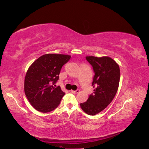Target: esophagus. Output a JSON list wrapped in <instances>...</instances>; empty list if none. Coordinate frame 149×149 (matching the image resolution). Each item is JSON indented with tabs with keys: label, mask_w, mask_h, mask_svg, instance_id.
I'll return each instance as SVG.
<instances>
[{
	"label": "esophagus",
	"mask_w": 149,
	"mask_h": 149,
	"mask_svg": "<svg viewBox=\"0 0 149 149\" xmlns=\"http://www.w3.org/2000/svg\"><path fill=\"white\" fill-rule=\"evenodd\" d=\"M71 93L73 94H78L79 92V89H76V91H73V90H71Z\"/></svg>",
	"instance_id": "1"
}]
</instances>
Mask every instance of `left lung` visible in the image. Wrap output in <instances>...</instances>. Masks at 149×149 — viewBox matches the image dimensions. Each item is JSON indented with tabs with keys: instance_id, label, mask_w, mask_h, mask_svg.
<instances>
[{
	"instance_id": "obj_1",
	"label": "left lung",
	"mask_w": 149,
	"mask_h": 149,
	"mask_svg": "<svg viewBox=\"0 0 149 149\" xmlns=\"http://www.w3.org/2000/svg\"><path fill=\"white\" fill-rule=\"evenodd\" d=\"M86 59L95 73L92 82L94 89L87 101L81 103L80 106L86 114L94 116L113 100L119 88L120 69L118 64L110 57L87 56Z\"/></svg>"
}]
</instances>
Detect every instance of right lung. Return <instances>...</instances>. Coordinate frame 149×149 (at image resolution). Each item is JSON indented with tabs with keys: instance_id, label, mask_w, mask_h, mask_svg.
I'll use <instances>...</instances> for the list:
<instances>
[{
	"instance_id": "right-lung-1",
	"label": "right lung",
	"mask_w": 149,
	"mask_h": 149,
	"mask_svg": "<svg viewBox=\"0 0 149 149\" xmlns=\"http://www.w3.org/2000/svg\"><path fill=\"white\" fill-rule=\"evenodd\" d=\"M70 55L45 54L39 57L26 72L24 91L30 104L40 112H49L59 106L65 93L56 87L62 66Z\"/></svg>"
}]
</instances>
